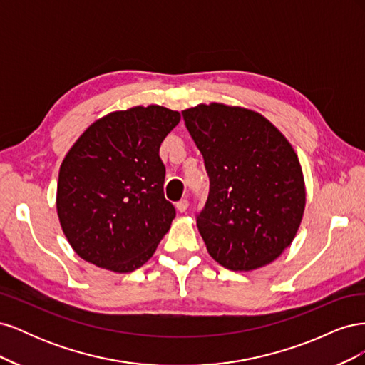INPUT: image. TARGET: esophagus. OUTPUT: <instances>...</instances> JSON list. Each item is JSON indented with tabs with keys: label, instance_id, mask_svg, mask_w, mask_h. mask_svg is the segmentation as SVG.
Segmentation results:
<instances>
[{
	"label": "esophagus",
	"instance_id": "1",
	"mask_svg": "<svg viewBox=\"0 0 365 365\" xmlns=\"http://www.w3.org/2000/svg\"><path fill=\"white\" fill-rule=\"evenodd\" d=\"M187 208H189V201L187 200H181L180 202H176V210H178L180 213H184Z\"/></svg>",
	"mask_w": 365,
	"mask_h": 365
}]
</instances>
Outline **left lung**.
I'll list each match as a JSON object with an SVG mask.
<instances>
[{
  "mask_svg": "<svg viewBox=\"0 0 365 365\" xmlns=\"http://www.w3.org/2000/svg\"><path fill=\"white\" fill-rule=\"evenodd\" d=\"M182 117L210 180L207 202L196 216L208 254L231 271L271 263L291 245L306 205L291 143L247 108L201 103Z\"/></svg>",
  "mask_w": 365,
  "mask_h": 365,
  "instance_id": "left-lung-1",
  "label": "left lung"
}]
</instances>
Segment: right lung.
Returning <instances> with one entry per match:
<instances>
[{
  "mask_svg": "<svg viewBox=\"0 0 365 365\" xmlns=\"http://www.w3.org/2000/svg\"><path fill=\"white\" fill-rule=\"evenodd\" d=\"M180 120L160 105L134 106L98 118L77 138L61 164L56 208L79 257L114 272L152 257L175 217L160 146Z\"/></svg>",
  "mask_w": 365,
  "mask_h": 365,
  "instance_id": "obj_1",
  "label": "right lung"
}]
</instances>
